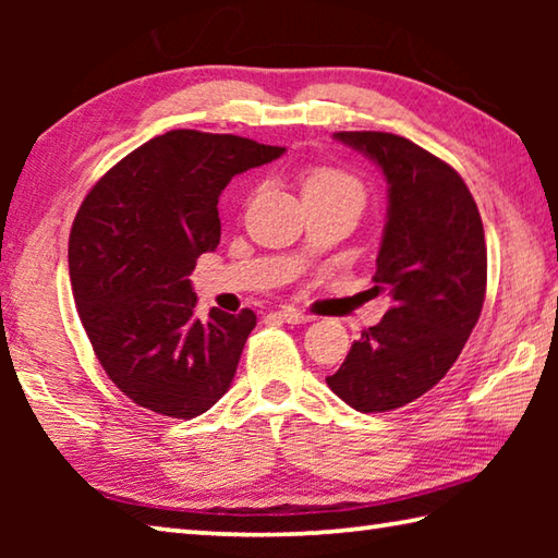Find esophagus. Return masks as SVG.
I'll use <instances>...</instances> for the list:
<instances>
[{
  "mask_svg": "<svg viewBox=\"0 0 558 558\" xmlns=\"http://www.w3.org/2000/svg\"><path fill=\"white\" fill-rule=\"evenodd\" d=\"M278 317L282 319V323H288V325H307V323H313V317L305 315V313H300L298 307H290V305L280 307L278 310Z\"/></svg>",
  "mask_w": 558,
  "mask_h": 558,
  "instance_id": "34e87169",
  "label": "esophagus"
}]
</instances>
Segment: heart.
Returning <instances> with one entry per match:
<instances>
[{
    "instance_id": "b5f03b06",
    "label": "heart",
    "mask_w": 558,
    "mask_h": 558,
    "mask_svg": "<svg viewBox=\"0 0 558 558\" xmlns=\"http://www.w3.org/2000/svg\"><path fill=\"white\" fill-rule=\"evenodd\" d=\"M325 189H356V192H362L352 177L332 167H315L302 177V194L325 192Z\"/></svg>"
}]
</instances>
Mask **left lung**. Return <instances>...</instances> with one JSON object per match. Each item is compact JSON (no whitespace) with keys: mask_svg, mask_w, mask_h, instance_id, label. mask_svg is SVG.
<instances>
[{"mask_svg":"<svg viewBox=\"0 0 558 558\" xmlns=\"http://www.w3.org/2000/svg\"><path fill=\"white\" fill-rule=\"evenodd\" d=\"M335 140L369 157L389 184L374 288L389 290L393 305L327 386L356 411L384 413L433 389L460 356L483 313L485 231L462 177L411 140L391 132H335Z\"/></svg>","mask_w":558,"mask_h":558,"instance_id":"left-lung-1","label":"left lung"}]
</instances>
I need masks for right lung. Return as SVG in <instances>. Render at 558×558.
Masks as SVG:
<instances>
[{
	"instance_id": "add662e5",
	"label": "right lung",
	"mask_w": 558,
	"mask_h": 558,
	"mask_svg": "<svg viewBox=\"0 0 558 558\" xmlns=\"http://www.w3.org/2000/svg\"><path fill=\"white\" fill-rule=\"evenodd\" d=\"M286 147L169 130L90 189L69 239L78 317L110 381L147 411L194 418L229 391L253 310L194 315L192 270L221 239L219 196Z\"/></svg>"
}]
</instances>
